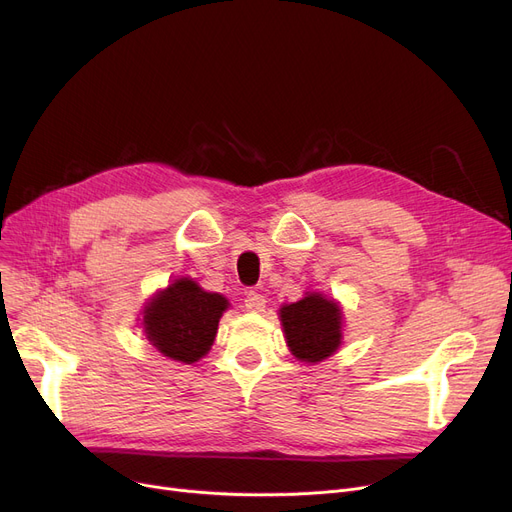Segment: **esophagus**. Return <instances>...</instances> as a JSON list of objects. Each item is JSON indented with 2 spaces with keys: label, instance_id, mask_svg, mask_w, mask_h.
Masks as SVG:
<instances>
[{
  "label": "esophagus",
  "instance_id": "34e87169",
  "mask_svg": "<svg viewBox=\"0 0 512 512\" xmlns=\"http://www.w3.org/2000/svg\"><path fill=\"white\" fill-rule=\"evenodd\" d=\"M245 309H247V311H253V313L263 311V309H265V297H261V294L255 292V290H249V292L245 294Z\"/></svg>",
  "mask_w": 512,
  "mask_h": 512
}]
</instances>
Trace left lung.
Segmentation results:
<instances>
[{
	"label": "left lung",
	"mask_w": 512,
	"mask_h": 512,
	"mask_svg": "<svg viewBox=\"0 0 512 512\" xmlns=\"http://www.w3.org/2000/svg\"><path fill=\"white\" fill-rule=\"evenodd\" d=\"M280 317L290 351L301 361H324L340 346V309L317 292L307 294L299 303L282 307Z\"/></svg>",
	"instance_id": "8db88e82"
}]
</instances>
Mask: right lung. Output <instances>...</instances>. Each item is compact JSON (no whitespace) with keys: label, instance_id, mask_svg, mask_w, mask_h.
I'll return each mask as SVG.
<instances>
[{"label":"right lung","instance_id":"obj_1","mask_svg":"<svg viewBox=\"0 0 512 512\" xmlns=\"http://www.w3.org/2000/svg\"><path fill=\"white\" fill-rule=\"evenodd\" d=\"M226 309L222 294L205 292L197 282L180 278L145 307V334L161 355L195 363L207 355Z\"/></svg>","mask_w":512,"mask_h":512}]
</instances>
